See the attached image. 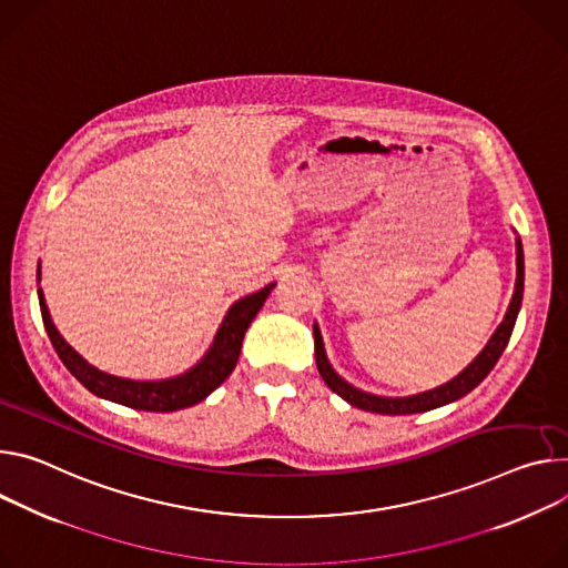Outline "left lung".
<instances>
[{
    "label": "left lung",
    "mask_w": 568,
    "mask_h": 568,
    "mask_svg": "<svg viewBox=\"0 0 568 568\" xmlns=\"http://www.w3.org/2000/svg\"><path fill=\"white\" fill-rule=\"evenodd\" d=\"M521 298H524V246L521 240H517V287H514L509 307L505 313V320L500 322V326L496 328V333L491 335V339L487 342V346L480 351V355L474 359V363L464 369L459 376H455L453 381H448L442 387H435L430 392L417 394V396H405V398H385V396H374V394H365L355 387H351L348 383H344L328 365L326 359V351H324V342L320 335V328L315 326V357H317V369L320 376L324 378V383L339 394L344 400H348L351 405L367 409V412H376V415H415V412H428L435 407H442L450 400L462 398L464 394H469L474 387H478L487 374L494 369V365L498 363L500 353L505 351L514 322H517L519 307H521Z\"/></svg>",
    "instance_id": "8db88e82"
}]
</instances>
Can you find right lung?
I'll list each match as a JSON object with an SVG mask.
<instances>
[{
  "instance_id": "1",
  "label": "right lung",
  "mask_w": 568,
  "mask_h": 568,
  "mask_svg": "<svg viewBox=\"0 0 568 568\" xmlns=\"http://www.w3.org/2000/svg\"><path fill=\"white\" fill-rule=\"evenodd\" d=\"M38 281H40V267H38ZM272 287H274V283L263 287L261 292L240 298L231 307L215 335L211 351L203 355V359L196 367H192L183 376L168 378V381H151V383L118 378V376L104 374V372L94 369L92 365H88L85 359L61 337L54 322H51L42 290H38V298H40L42 324H44V331H47L51 344H54L59 357L63 359V365L70 369V374L85 389H90L92 394H97L101 398L115 400V403L133 407V409L174 412V409H183V407H190V405L203 400L231 376V372L237 365L244 333H246L248 324L253 322V317L257 315V311L263 307V303L267 301Z\"/></svg>"
}]
</instances>
